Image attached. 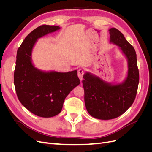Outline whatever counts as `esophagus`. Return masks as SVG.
Instances as JSON below:
<instances>
[{
  "label": "esophagus",
  "instance_id": "obj_1",
  "mask_svg": "<svg viewBox=\"0 0 152 152\" xmlns=\"http://www.w3.org/2000/svg\"><path fill=\"white\" fill-rule=\"evenodd\" d=\"M84 74V70L83 69H79V70H78V77L80 79V81L82 80V77H83V75Z\"/></svg>",
  "mask_w": 152,
  "mask_h": 152
}]
</instances>
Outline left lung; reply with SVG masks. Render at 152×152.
Returning <instances> with one entry per match:
<instances>
[{"label": "left lung", "instance_id": "obj_1", "mask_svg": "<svg viewBox=\"0 0 152 152\" xmlns=\"http://www.w3.org/2000/svg\"><path fill=\"white\" fill-rule=\"evenodd\" d=\"M110 43L116 45L127 61L126 77L121 83L103 80L90 72L84 74L82 84L87 112L94 118L110 120L121 116L135 99L139 84L136 51L124 35L115 28L108 30Z\"/></svg>", "mask_w": 152, "mask_h": 152}]
</instances>
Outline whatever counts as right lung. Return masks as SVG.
I'll use <instances>...</instances> for the list:
<instances>
[{"instance_id": "1", "label": "right lung", "mask_w": 152, "mask_h": 152, "mask_svg": "<svg viewBox=\"0 0 152 152\" xmlns=\"http://www.w3.org/2000/svg\"><path fill=\"white\" fill-rule=\"evenodd\" d=\"M60 28L45 25L37 27L26 37L17 51L14 84L18 99L27 110L41 117L60 113L66 96L80 84L77 70L43 71L32 62V50L38 39Z\"/></svg>"}]
</instances>
